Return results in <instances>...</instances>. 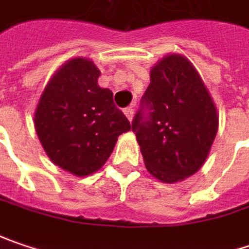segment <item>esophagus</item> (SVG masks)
Here are the masks:
<instances>
[{
  "mask_svg": "<svg viewBox=\"0 0 249 249\" xmlns=\"http://www.w3.org/2000/svg\"><path fill=\"white\" fill-rule=\"evenodd\" d=\"M124 115H126V118L131 122V120H133V116H134V109H133V107H126V109H124Z\"/></svg>",
  "mask_w": 249,
  "mask_h": 249,
  "instance_id": "esophagus-1",
  "label": "esophagus"
}]
</instances>
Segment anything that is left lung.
<instances>
[{
  "label": "left lung",
  "mask_w": 249,
  "mask_h": 249,
  "mask_svg": "<svg viewBox=\"0 0 249 249\" xmlns=\"http://www.w3.org/2000/svg\"><path fill=\"white\" fill-rule=\"evenodd\" d=\"M143 107L131 123L147 171L164 183L192 177L210 153L218 130L217 107L200 74L182 54L151 67Z\"/></svg>",
  "instance_id": "obj_1"
}]
</instances>
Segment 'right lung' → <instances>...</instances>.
<instances>
[{"label":"right lung","instance_id":"1","mask_svg":"<svg viewBox=\"0 0 249 249\" xmlns=\"http://www.w3.org/2000/svg\"><path fill=\"white\" fill-rule=\"evenodd\" d=\"M92 60L70 58L52 75L35 112V129L50 161L75 177L104 167L118 137L131 129L113 104V93L98 85Z\"/></svg>","mask_w":249,"mask_h":249}]
</instances>
